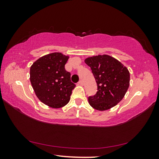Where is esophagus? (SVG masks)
Returning <instances> with one entry per match:
<instances>
[{
    "label": "esophagus",
    "mask_w": 159,
    "mask_h": 159,
    "mask_svg": "<svg viewBox=\"0 0 159 159\" xmlns=\"http://www.w3.org/2000/svg\"><path fill=\"white\" fill-rule=\"evenodd\" d=\"M78 85H83V80H79V83H78Z\"/></svg>",
    "instance_id": "1"
}]
</instances>
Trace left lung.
Wrapping results in <instances>:
<instances>
[{"mask_svg":"<svg viewBox=\"0 0 159 159\" xmlns=\"http://www.w3.org/2000/svg\"><path fill=\"white\" fill-rule=\"evenodd\" d=\"M85 62L91 68L98 85V92L88 98L90 105L98 111L115 107L124 98L130 85L128 69L107 55L88 57Z\"/></svg>","mask_w":159,"mask_h":159,"instance_id":"obj_1","label":"left lung"}]
</instances>
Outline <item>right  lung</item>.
Masks as SVG:
<instances>
[{"label": "right lung", "mask_w": 159, "mask_h": 159, "mask_svg": "<svg viewBox=\"0 0 159 159\" xmlns=\"http://www.w3.org/2000/svg\"><path fill=\"white\" fill-rule=\"evenodd\" d=\"M69 57L53 52L40 57L30 68V81L39 100L52 108L65 106L76 85L65 70Z\"/></svg>", "instance_id": "add662e5"}]
</instances>
